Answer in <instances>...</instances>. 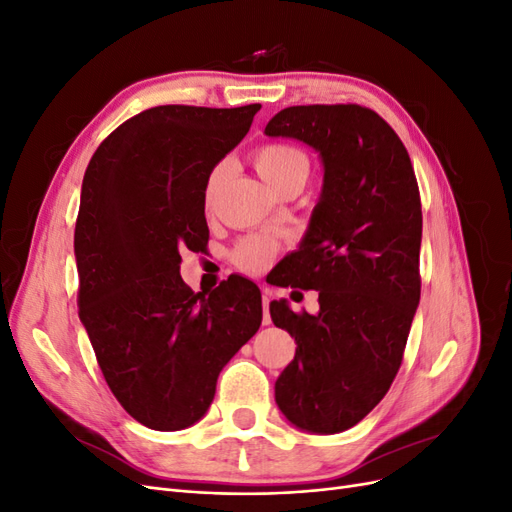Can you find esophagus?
Returning a JSON list of instances; mask_svg holds the SVG:
<instances>
[{
  "instance_id": "34e87169",
  "label": "esophagus",
  "mask_w": 512,
  "mask_h": 512,
  "mask_svg": "<svg viewBox=\"0 0 512 512\" xmlns=\"http://www.w3.org/2000/svg\"><path fill=\"white\" fill-rule=\"evenodd\" d=\"M269 301H271V288H269V286H262V307H265V314H262V322H265V324L271 322Z\"/></svg>"
}]
</instances>
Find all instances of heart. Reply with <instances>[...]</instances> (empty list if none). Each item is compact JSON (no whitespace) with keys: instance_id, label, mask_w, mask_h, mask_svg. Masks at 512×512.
<instances>
[{"instance_id":"b5f03b06","label":"heart","mask_w":512,"mask_h":512,"mask_svg":"<svg viewBox=\"0 0 512 512\" xmlns=\"http://www.w3.org/2000/svg\"><path fill=\"white\" fill-rule=\"evenodd\" d=\"M254 164L260 177L265 179L271 188H277L282 181L297 175H303L307 179V173H309V162L305 153L286 143H273V145L260 147L254 156ZM220 181H222V166H215L205 181L203 198L207 207L213 203L215 192L220 188ZM275 254H277V243L273 239L262 237V235H247L232 247L230 256L239 269L260 273L271 265Z\"/></svg>"}]
</instances>
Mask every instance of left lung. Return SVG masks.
I'll return each instance as SVG.
<instances>
[{
	"label": "left lung",
	"mask_w": 512,
	"mask_h": 512,
	"mask_svg": "<svg viewBox=\"0 0 512 512\" xmlns=\"http://www.w3.org/2000/svg\"><path fill=\"white\" fill-rule=\"evenodd\" d=\"M320 153L322 194L280 286L318 290L320 312L271 301L297 352L275 382L292 425L339 433L374 410L397 376L421 299V194L404 143L359 104L288 106L265 128Z\"/></svg>",
	"instance_id": "obj_1"
}]
</instances>
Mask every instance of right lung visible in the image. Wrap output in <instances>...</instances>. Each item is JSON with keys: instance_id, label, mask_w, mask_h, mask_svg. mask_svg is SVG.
Returning <instances> with one entry per match:
<instances>
[{"instance_id": "right-lung-1", "label": "right lung", "mask_w": 512, "mask_h": 512, "mask_svg": "<svg viewBox=\"0 0 512 512\" xmlns=\"http://www.w3.org/2000/svg\"><path fill=\"white\" fill-rule=\"evenodd\" d=\"M258 111L147 108L108 134L85 170L74 228L79 316L108 389L149 429L200 421L220 371L262 322L254 282L237 275L200 294L179 275L181 252L209 239L205 181Z\"/></svg>"}]
</instances>
